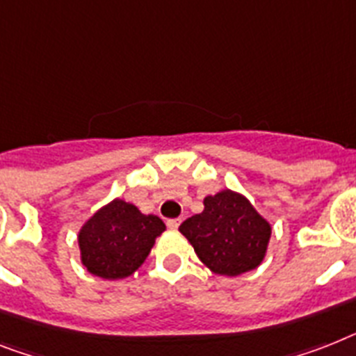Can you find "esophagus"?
Masks as SVG:
<instances>
[{"instance_id": "1", "label": "esophagus", "mask_w": 356, "mask_h": 356, "mask_svg": "<svg viewBox=\"0 0 356 356\" xmlns=\"http://www.w3.org/2000/svg\"><path fill=\"white\" fill-rule=\"evenodd\" d=\"M180 224H181L180 218L167 220V227H169V229H178V227H180Z\"/></svg>"}]
</instances>
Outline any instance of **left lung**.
Returning <instances> with one entry per match:
<instances>
[{"label":"left lung","mask_w":356,"mask_h":356,"mask_svg":"<svg viewBox=\"0 0 356 356\" xmlns=\"http://www.w3.org/2000/svg\"><path fill=\"white\" fill-rule=\"evenodd\" d=\"M180 233L211 271L238 277L262 264L271 225L245 196L225 189L205 196L204 211L185 220Z\"/></svg>","instance_id":"obj_1"}]
</instances>
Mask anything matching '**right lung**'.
<instances>
[{
	"label": "right lung",
	"mask_w": 356,
	"mask_h": 356,
	"mask_svg": "<svg viewBox=\"0 0 356 356\" xmlns=\"http://www.w3.org/2000/svg\"><path fill=\"white\" fill-rule=\"evenodd\" d=\"M165 224L154 214L116 198L90 216L79 229L81 264L94 277L127 278L145 262Z\"/></svg>",
	"instance_id": "1"
}]
</instances>
